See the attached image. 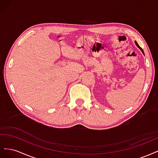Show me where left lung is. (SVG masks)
I'll list each match as a JSON object with an SVG mask.
<instances>
[{
  "instance_id": "1",
  "label": "left lung",
  "mask_w": 158,
  "mask_h": 158,
  "mask_svg": "<svg viewBox=\"0 0 158 158\" xmlns=\"http://www.w3.org/2000/svg\"><path fill=\"white\" fill-rule=\"evenodd\" d=\"M135 44H136V46H137V47H138V48H139V49H140V50H141V51H142V52H143V54H144V51H143V50H142V48H141V47H140V46H139V45H138V44H137V42H136V41H135Z\"/></svg>"
}]
</instances>
